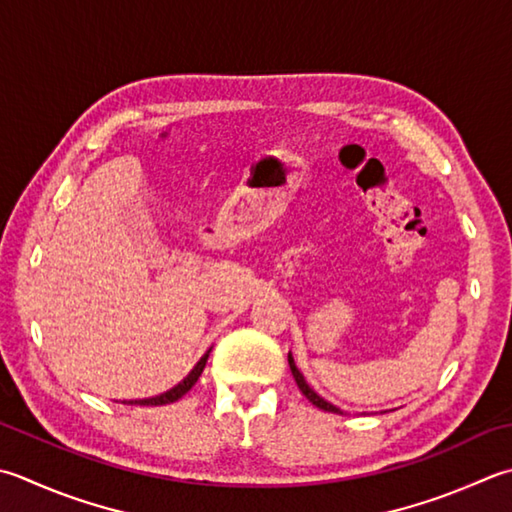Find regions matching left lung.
<instances>
[{
    "mask_svg": "<svg viewBox=\"0 0 512 512\" xmlns=\"http://www.w3.org/2000/svg\"><path fill=\"white\" fill-rule=\"evenodd\" d=\"M288 364H290V370H293V377H295V382H297L299 390H302V393L306 395L308 402H313L317 408L328 410V413H337V415H342V410H339L337 406H333V404H330V402H326L324 397H319V395L315 393V390L306 384L304 375L299 373V370H297V366H295V359H293V355H290V353H288Z\"/></svg>",
    "mask_w": 512,
    "mask_h": 512,
    "instance_id": "8db88e82",
    "label": "left lung"
}]
</instances>
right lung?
I'll return each instance as SVG.
<instances>
[{"label":"right lung","mask_w":512,"mask_h":512,"mask_svg":"<svg viewBox=\"0 0 512 512\" xmlns=\"http://www.w3.org/2000/svg\"><path fill=\"white\" fill-rule=\"evenodd\" d=\"M208 353L210 350H206V355L199 359V362L195 364V368L190 370V373L182 379V382H179L177 386H173L170 390H166V393H162V395H157V397H148V399H135V402H124V404H139V406H164V404H173V402H177V399H182L190 388L195 386V382L199 379V375H202V370H204V366H206V362H208Z\"/></svg>","instance_id":"right-lung-1"}]
</instances>
